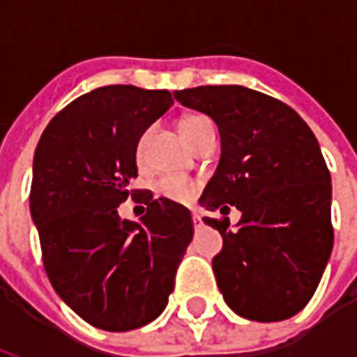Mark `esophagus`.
<instances>
[{"label":"esophagus","mask_w":357,"mask_h":357,"mask_svg":"<svg viewBox=\"0 0 357 357\" xmlns=\"http://www.w3.org/2000/svg\"><path fill=\"white\" fill-rule=\"evenodd\" d=\"M193 225L195 227H202V218L201 214H197V212H193Z\"/></svg>","instance_id":"1"}]
</instances>
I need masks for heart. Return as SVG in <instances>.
Wrapping results in <instances>:
<instances>
[{
  "label": "heart",
  "mask_w": 357,
  "mask_h": 357,
  "mask_svg": "<svg viewBox=\"0 0 357 357\" xmlns=\"http://www.w3.org/2000/svg\"><path fill=\"white\" fill-rule=\"evenodd\" d=\"M208 126H212V122L206 116H202V114H187V116L179 120V132L193 145ZM145 141H147V135L141 137L139 143H137V151H135V156H137L139 162L141 158H143V151H145ZM155 191L158 197L168 199V201L189 202L195 197L197 183H195L193 179L181 178V176H164V178H160L155 183Z\"/></svg>",
  "instance_id": "obj_1"
}]
</instances>
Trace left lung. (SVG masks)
Returning a JSON list of instances; mask_svg holds the SVG:
<instances>
[{
    "label": "left lung",
    "mask_w": 357,
    "mask_h": 357,
    "mask_svg": "<svg viewBox=\"0 0 357 357\" xmlns=\"http://www.w3.org/2000/svg\"><path fill=\"white\" fill-rule=\"evenodd\" d=\"M218 126L222 155L201 206L224 237L212 269L227 306L252 321H283L314 296L333 250L331 174L294 110L243 86L174 91ZM231 206L243 216L229 229Z\"/></svg>",
    "instance_id": "8db88e82"
}]
</instances>
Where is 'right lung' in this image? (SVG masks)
I'll return each instance as SVG.
<instances>
[{"label":"right lung","instance_id":"obj_1","mask_svg":"<svg viewBox=\"0 0 357 357\" xmlns=\"http://www.w3.org/2000/svg\"><path fill=\"white\" fill-rule=\"evenodd\" d=\"M172 105L166 89L97 88L66 105L36 147L30 214L43 266L66 306L97 329H139L162 314L193 239L178 202L151 195L139 222L116 210L137 176L141 135Z\"/></svg>","mask_w":357,"mask_h":357}]
</instances>
